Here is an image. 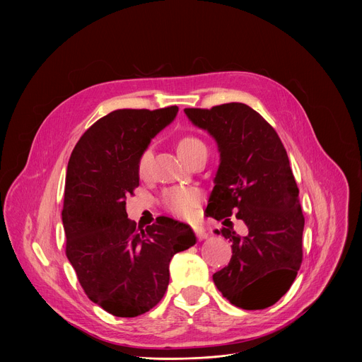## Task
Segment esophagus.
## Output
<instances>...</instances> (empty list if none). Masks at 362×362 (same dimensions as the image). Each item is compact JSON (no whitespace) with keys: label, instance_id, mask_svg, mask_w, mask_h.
I'll return each instance as SVG.
<instances>
[{"label":"esophagus","instance_id":"esophagus-1","mask_svg":"<svg viewBox=\"0 0 362 362\" xmlns=\"http://www.w3.org/2000/svg\"><path fill=\"white\" fill-rule=\"evenodd\" d=\"M193 229H194L196 236H197L200 240L208 238V232H206V228H204L203 225H196V226H193Z\"/></svg>","mask_w":362,"mask_h":362}]
</instances>
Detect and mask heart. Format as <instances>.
<instances>
[{"label":"heart","instance_id":"heart-1","mask_svg":"<svg viewBox=\"0 0 362 362\" xmlns=\"http://www.w3.org/2000/svg\"><path fill=\"white\" fill-rule=\"evenodd\" d=\"M200 148H206V144L199 137L192 134L183 136L177 141V151L183 160L190 158L193 153H196ZM151 158L153 154L148 147L140 153L139 160H137V169L140 175H146L148 172ZM197 200H199V192L190 187H173L165 193L166 208L179 215H187L193 206L197 203Z\"/></svg>","mask_w":362,"mask_h":362}]
</instances>
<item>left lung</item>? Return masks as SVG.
I'll list each match as a JSON object with an SVG mask.
<instances>
[{
	"label": "left lung",
	"mask_w": 362,
	"mask_h": 362,
	"mask_svg": "<svg viewBox=\"0 0 362 362\" xmlns=\"http://www.w3.org/2000/svg\"><path fill=\"white\" fill-rule=\"evenodd\" d=\"M185 113L221 153L206 216L229 223L216 233L232 243V257L214 282L232 305L265 309L288 292L302 264L305 219L286 150L275 129L243 103ZM232 213L247 225L243 237L233 230Z\"/></svg>",
	"instance_id": "8db88e82"
}]
</instances>
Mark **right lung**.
Here are the masks:
<instances>
[{"mask_svg": "<svg viewBox=\"0 0 362 362\" xmlns=\"http://www.w3.org/2000/svg\"><path fill=\"white\" fill-rule=\"evenodd\" d=\"M177 112L115 110L86 130L69 160L66 255L90 300L115 317L133 318L156 306L173 255L196 243L186 223L163 216L137 229L126 212V196L139 186L140 153Z\"/></svg>", "mask_w": 362, "mask_h": 362, "instance_id": "add662e5", "label": "right lung"}]
</instances>
